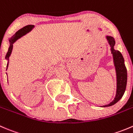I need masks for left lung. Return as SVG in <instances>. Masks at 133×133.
Masks as SVG:
<instances>
[{"instance_id":"8db88e82","label":"left lung","mask_w":133,"mask_h":133,"mask_svg":"<svg viewBox=\"0 0 133 133\" xmlns=\"http://www.w3.org/2000/svg\"><path fill=\"white\" fill-rule=\"evenodd\" d=\"M107 40L111 46V54L113 56V61L115 66L116 73V93L114 100L111 102L109 104L103 105V107H109L115 104L123 96L125 91L126 85H127V68L124 63V59L122 54L118 50H114V46L115 45L114 39L111 36H106Z\"/></svg>"}]
</instances>
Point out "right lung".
Returning a JSON list of instances; mask_svg holds the SVG:
<instances>
[{"label":"right lung","instance_id":"add662e5","mask_svg":"<svg viewBox=\"0 0 133 133\" xmlns=\"http://www.w3.org/2000/svg\"><path fill=\"white\" fill-rule=\"evenodd\" d=\"M34 27V25H27V26H24V27L22 28L21 29H20L19 30H18L10 39H9V41H10V47L8 48V51L7 54L6 55V59L8 61L9 60V57L10 56L11 53V51L13 49V44L18 39H19L20 37H21L22 36L24 35L25 34H26L27 33H28L29 31H31L32 30L33 28ZM9 62L8 63L7 66H6V70H7Z\"/></svg>","mask_w":133,"mask_h":133}]
</instances>
